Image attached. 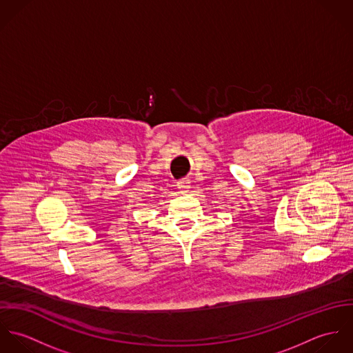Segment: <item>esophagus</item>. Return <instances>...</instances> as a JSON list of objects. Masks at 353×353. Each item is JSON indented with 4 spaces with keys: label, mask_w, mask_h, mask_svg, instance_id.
I'll return each instance as SVG.
<instances>
[{
    "label": "esophagus",
    "mask_w": 353,
    "mask_h": 353,
    "mask_svg": "<svg viewBox=\"0 0 353 353\" xmlns=\"http://www.w3.org/2000/svg\"><path fill=\"white\" fill-rule=\"evenodd\" d=\"M178 189H179V192L183 193V194L189 193V190H190V182H189V179H182V181H179V182H178Z\"/></svg>",
    "instance_id": "obj_1"
}]
</instances>
